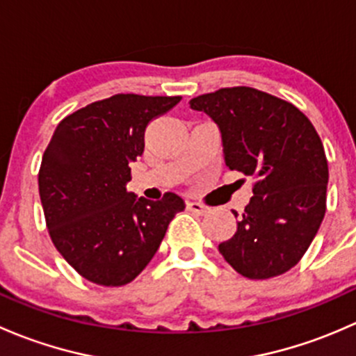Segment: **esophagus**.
<instances>
[{
  "instance_id": "1",
  "label": "esophagus",
  "mask_w": 356,
  "mask_h": 356,
  "mask_svg": "<svg viewBox=\"0 0 356 356\" xmlns=\"http://www.w3.org/2000/svg\"><path fill=\"white\" fill-rule=\"evenodd\" d=\"M188 210L195 211V213H198V215H204L210 211V208H208L207 204L200 203V201H188Z\"/></svg>"
}]
</instances>
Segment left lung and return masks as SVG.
Instances as JSON below:
<instances>
[{
    "label": "left lung",
    "instance_id": "obj_1",
    "mask_svg": "<svg viewBox=\"0 0 356 356\" xmlns=\"http://www.w3.org/2000/svg\"><path fill=\"white\" fill-rule=\"evenodd\" d=\"M222 132L225 165L253 177L238 231L218 251L248 279H270L307 253L325 215L329 167L324 145L293 103L238 86L189 102Z\"/></svg>",
    "mask_w": 356,
    "mask_h": 356
}]
</instances>
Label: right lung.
Here are the masks:
<instances>
[{"instance_id": "right-lung-1", "label": "right lung", "mask_w": 356, "mask_h": 356, "mask_svg": "<svg viewBox=\"0 0 356 356\" xmlns=\"http://www.w3.org/2000/svg\"><path fill=\"white\" fill-rule=\"evenodd\" d=\"M181 96L115 95L67 115L39 168V196L53 245L79 275L99 286L134 281L186 208L175 193L152 201L125 189L145 131Z\"/></svg>"}]
</instances>
